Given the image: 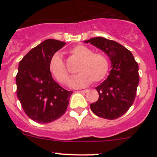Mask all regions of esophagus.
Here are the masks:
<instances>
[{
	"mask_svg": "<svg viewBox=\"0 0 157 157\" xmlns=\"http://www.w3.org/2000/svg\"><path fill=\"white\" fill-rule=\"evenodd\" d=\"M80 92L86 94V93H88L89 90H80Z\"/></svg>",
	"mask_w": 157,
	"mask_h": 157,
	"instance_id": "34e87169",
	"label": "esophagus"
}]
</instances>
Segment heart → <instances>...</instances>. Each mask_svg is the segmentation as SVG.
Instances as JSON below:
<instances>
[{
  "mask_svg": "<svg viewBox=\"0 0 157 157\" xmlns=\"http://www.w3.org/2000/svg\"><path fill=\"white\" fill-rule=\"evenodd\" d=\"M71 54L78 59L77 75L71 78L69 86L72 88H81L94 82L103 80L108 74L109 62L101 53H94L92 49L85 45H76L70 51ZM49 69L58 82L66 83L68 79V71L59 53L54 54L49 62Z\"/></svg>",
  "mask_w": 157,
  "mask_h": 157,
  "instance_id": "heart-1",
  "label": "heart"
}]
</instances>
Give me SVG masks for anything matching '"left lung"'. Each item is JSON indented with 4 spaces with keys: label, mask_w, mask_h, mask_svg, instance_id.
<instances>
[{
    "label": "left lung",
    "mask_w": 157,
    "mask_h": 157,
    "mask_svg": "<svg viewBox=\"0 0 157 157\" xmlns=\"http://www.w3.org/2000/svg\"><path fill=\"white\" fill-rule=\"evenodd\" d=\"M83 42L100 48L111 61L109 76L96 87L99 98L91 104V110L101 118L117 119L125 114L134 103L139 82L138 63L131 52L116 41L96 37Z\"/></svg>",
    "instance_id": "8db88e82"
}]
</instances>
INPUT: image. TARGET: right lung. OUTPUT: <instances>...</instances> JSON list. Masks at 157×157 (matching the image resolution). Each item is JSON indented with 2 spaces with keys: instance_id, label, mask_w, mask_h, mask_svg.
<instances>
[{
  "instance_id": "add662e5",
  "label": "right lung",
  "mask_w": 157,
  "mask_h": 157,
  "mask_svg": "<svg viewBox=\"0 0 157 157\" xmlns=\"http://www.w3.org/2000/svg\"><path fill=\"white\" fill-rule=\"evenodd\" d=\"M66 43L47 39L33 48L19 63L17 97L30 119L48 123L64 114L73 92L62 88L52 78L49 62Z\"/></svg>"
}]
</instances>
